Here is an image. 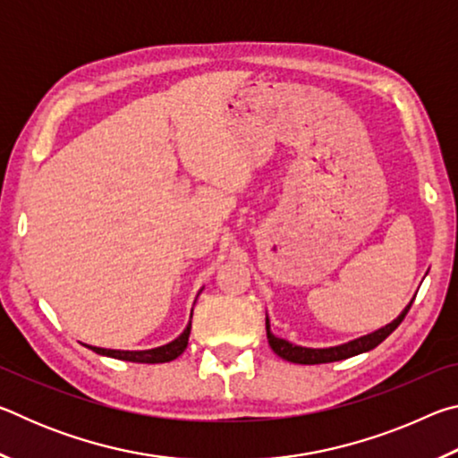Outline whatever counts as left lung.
Listing matches in <instances>:
<instances>
[{
  "label": "left lung",
  "mask_w": 458,
  "mask_h": 458,
  "mask_svg": "<svg viewBox=\"0 0 458 458\" xmlns=\"http://www.w3.org/2000/svg\"><path fill=\"white\" fill-rule=\"evenodd\" d=\"M410 307H412V301H410L404 311H402L396 317V319H394L392 323H387L386 327H382V329H377L374 333H368V335L358 337L353 341H347V344H344V345L323 347V350H315V347H301V345L291 344V341L273 335V331H270L268 317H267L268 345L273 347V352L278 355V358H283L286 361H293V363H305V366H313V363H329V361L347 360V358H352V355H358V353L374 350V347L382 344V341L387 335H390V333L396 329L402 321H404V317L410 311Z\"/></svg>",
  "instance_id": "8db88e82"
}]
</instances>
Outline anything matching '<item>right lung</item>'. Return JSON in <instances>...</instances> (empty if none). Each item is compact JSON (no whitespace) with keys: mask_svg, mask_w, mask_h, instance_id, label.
<instances>
[{"mask_svg":"<svg viewBox=\"0 0 458 458\" xmlns=\"http://www.w3.org/2000/svg\"><path fill=\"white\" fill-rule=\"evenodd\" d=\"M190 331H191V321L188 323V327L183 329L180 337L174 339L172 344L167 345L155 347V350L123 352V350H105V347H92V345H87V347L98 355H106V358H114V360H125V361H135V363H165L180 358V355L185 352V347H188V339H190Z\"/></svg>","mask_w":458,"mask_h":458,"instance_id":"1","label":"right lung"}]
</instances>
